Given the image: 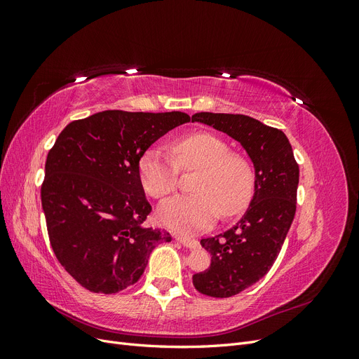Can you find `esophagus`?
<instances>
[{
    "label": "esophagus",
    "mask_w": 359,
    "mask_h": 359,
    "mask_svg": "<svg viewBox=\"0 0 359 359\" xmlns=\"http://www.w3.org/2000/svg\"><path fill=\"white\" fill-rule=\"evenodd\" d=\"M177 241H180L184 247L191 248V250H194V248H198V247H199V241H198V240H194V238H189V236H177Z\"/></svg>",
    "instance_id": "esophagus-1"
}]
</instances>
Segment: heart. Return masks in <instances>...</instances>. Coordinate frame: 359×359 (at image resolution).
I'll use <instances>...</instances> for the list:
<instances>
[{
	"mask_svg": "<svg viewBox=\"0 0 359 359\" xmlns=\"http://www.w3.org/2000/svg\"><path fill=\"white\" fill-rule=\"evenodd\" d=\"M172 156L160 147L148 148L137 163L144 190L163 199L177 187L181 170H199L193 190L163 202L158 217L170 229L191 233L210 227L219 214L243 212L255 193L256 173L244 156L231 153L224 139L210 132H196L172 142Z\"/></svg>",
	"mask_w": 359,
	"mask_h": 359,
	"instance_id": "obj_1",
	"label": "heart"
}]
</instances>
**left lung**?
Masks as SVG:
<instances>
[{
    "instance_id": "left-lung-1",
    "label": "left lung",
    "mask_w": 359,
    "mask_h": 359,
    "mask_svg": "<svg viewBox=\"0 0 359 359\" xmlns=\"http://www.w3.org/2000/svg\"><path fill=\"white\" fill-rule=\"evenodd\" d=\"M238 140L253 161L255 194L240 222L226 232L202 238L211 265L193 276L203 295L229 298L255 285L276 262L297 211L299 166L286 135L240 114L199 112L191 116Z\"/></svg>"
}]
</instances>
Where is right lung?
I'll use <instances>...</instances> for the list:
<instances>
[{"label": "right lung", "mask_w": 359, "mask_h": 359, "mask_svg": "<svg viewBox=\"0 0 359 359\" xmlns=\"http://www.w3.org/2000/svg\"><path fill=\"white\" fill-rule=\"evenodd\" d=\"M189 121L184 112L103 111L60 133L46 158L41 206L53 253L82 287L111 295L135 285L156 245L172 240L144 226L151 205L137 163Z\"/></svg>", "instance_id": "1"}]
</instances>
